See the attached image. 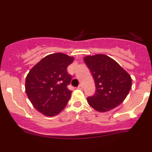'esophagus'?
Wrapping results in <instances>:
<instances>
[{"mask_svg": "<svg viewBox=\"0 0 152 152\" xmlns=\"http://www.w3.org/2000/svg\"><path fill=\"white\" fill-rule=\"evenodd\" d=\"M78 89H79V90L83 89V86H82V85H79V86H78Z\"/></svg>", "mask_w": 152, "mask_h": 152, "instance_id": "obj_1", "label": "esophagus"}]
</instances>
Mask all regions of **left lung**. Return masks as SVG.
Instances as JSON below:
<instances>
[{"instance_id": "obj_1", "label": "left lung", "mask_w": 152, "mask_h": 152, "mask_svg": "<svg viewBox=\"0 0 152 152\" xmlns=\"http://www.w3.org/2000/svg\"><path fill=\"white\" fill-rule=\"evenodd\" d=\"M96 85L94 96H88V104L99 112L114 109L124 101L132 88L130 75L108 56L97 54L83 58Z\"/></svg>"}]
</instances>
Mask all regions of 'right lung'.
I'll use <instances>...</instances> for the list:
<instances>
[{"label": "right lung", "instance_id": "add662e5", "mask_svg": "<svg viewBox=\"0 0 152 152\" xmlns=\"http://www.w3.org/2000/svg\"><path fill=\"white\" fill-rule=\"evenodd\" d=\"M74 57L57 53L50 54L36 64L26 78V92L33 106L47 116L57 115L66 107L71 91L67 88L71 76L67 67Z\"/></svg>", "mask_w": 152, "mask_h": 152}]
</instances>
